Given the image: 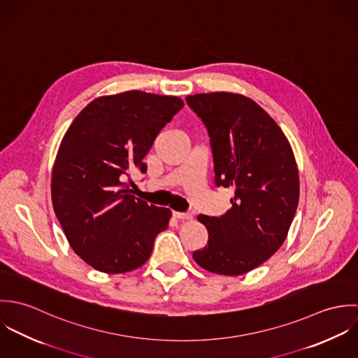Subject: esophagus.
<instances>
[{
    "label": "esophagus",
    "mask_w": 358,
    "mask_h": 358,
    "mask_svg": "<svg viewBox=\"0 0 358 358\" xmlns=\"http://www.w3.org/2000/svg\"><path fill=\"white\" fill-rule=\"evenodd\" d=\"M173 216L179 220H192L193 215L192 213H182V212H173Z\"/></svg>",
    "instance_id": "1"
}]
</instances>
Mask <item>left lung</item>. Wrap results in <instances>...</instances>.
<instances>
[{"label":"left lung","instance_id":"left-lung-1","mask_svg":"<svg viewBox=\"0 0 358 358\" xmlns=\"http://www.w3.org/2000/svg\"><path fill=\"white\" fill-rule=\"evenodd\" d=\"M187 104L210 138L216 186L231 187V209L200 215L208 244L193 257L206 271L241 275L275 254L299 203V172L277 122L252 99L233 92L190 95Z\"/></svg>","mask_w":358,"mask_h":358}]
</instances>
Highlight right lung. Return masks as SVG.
Masks as SVG:
<instances>
[{"instance_id": "1", "label": "right lung", "mask_w": 358, "mask_h": 358, "mask_svg": "<svg viewBox=\"0 0 358 358\" xmlns=\"http://www.w3.org/2000/svg\"><path fill=\"white\" fill-rule=\"evenodd\" d=\"M178 96L127 91L94 99L66 131L52 168L55 213L73 251L107 273L132 271L148 262L171 209L131 194L134 169L166 122L183 107Z\"/></svg>"}]
</instances>
